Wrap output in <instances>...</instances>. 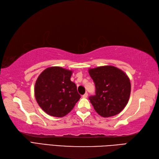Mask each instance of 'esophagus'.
<instances>
[{
    "instance_id": "34e87169",
    "label": "esophagus",
    "mask_w": 159,
    "mask_h": 159,
    "mask_svg": "<svg viewBox=\"0 0 159 159\" xmlns=\"http://www.w3.org/2000/svg\"><path fill=\"white\" fill-rule=\"evenodd\" d=\"M87 96H88V93H85L84 95H83V98H87Z\"/></svg>"
}]
</instances>
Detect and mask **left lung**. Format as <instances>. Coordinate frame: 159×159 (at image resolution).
I'll use <instances>...</instances> for the list:
<instances>
[{
  "mask_svg": "<svg viewBox=\"0 0 159 159\" xmlns=\"http://www.w3.org/2000/svg\"><path fill=\"white\" fill-rule=\"evenodd\" d=\"M96 87V95L89 99L100 116L109 117L120 113L129 100L131 85L126 74L112 66L89 70Z\"/></svg>",
  "mask_w": 159,
  "mask_h": 159,
  "instance_id": "obj_1",
  "label": "left lung"
}]
</instances>
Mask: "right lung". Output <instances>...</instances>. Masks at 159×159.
<instances>
[{
  "mask_svg": "<svg viewBox=\"0 0 159 159\" xmlns=\"http://www.w3.org/2000/svg\"><path fill=\"white\" fill-rule=\"evenodd\" d=\"M72 71L50 67L39 74L35 97L42 109L51 116L61 117L73 109L80 98L76 84L70 80Z\"/></svg>",
  "mask_w": 159,
  "mask_h": 159,
  "instance_id": "add662e5",
  "label": "right lung"
}]
</instances>
